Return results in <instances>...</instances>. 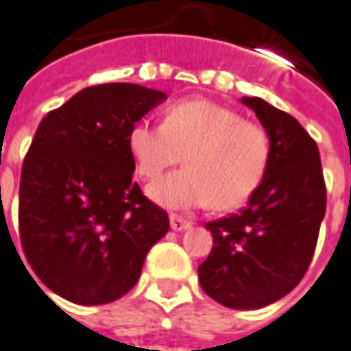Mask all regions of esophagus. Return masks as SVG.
Returning a JSON list of instances; mask_svg holds the SVG:
<instances>
[{
	"mask_svg": "<svg viewBox=\"0 0 351 351\" xmlns=\"http://www.w3.org/2000/svg\"><path fill=\"white\" fill-rule=\"evenodd\" d=\"M189 226H191V221H186L180 215H171V228L175 232H182V230L189 228Z\"/></svg>",
	"mask_w": 351,
	"mask_h": 351,
	"instance_id": "34e87169",
	"label": "esophagus"
}]
</instances>
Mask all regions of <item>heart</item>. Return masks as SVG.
Masks as SVG:
<instances>
[{
  "label": "heart",
  "mask_w": 351,
  "mask_h": 351,
  "mask_svg": "<svg viewBox=\"0 0 351 351\" xmlns=\"http://www.w3.org/2000/svg\"><path fill=\"white\" fill-rule=\"evenodd\" d=\"M128 147L140 175L149 180L186 160V169L149 187L158 204L182 211L210 202L219 210L241 206L259 186L271 156L269 136L259 123L206 99L173 104L165 123H134Z\"/></svg>",
  "instance_id": "heart-1"
}]
</instances>
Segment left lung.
Returning a JSON list of instances; mask_svg holds the SVG:
<instances>
[{"label": "left lung", "mask_w": 351, "mask_h": 351, "mask_svg": "<svg viewBox=\"0 0 351 351\" xmlns=\"http://www.w3.org/2000/svg\"><path fill=\"white\" fill-rule=\"evenodd\" d=\"M241 103L269 134V165L239 213L206 223L213 247L199 282L223 306L258 309L291 293L307 272L326 213V184L317 143L300 123L263 99Z\"/></svg>", "instance_id": "left-lung-1"}]
</instances>
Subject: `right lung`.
I'll list each match as a JSON object with an SVG mask.
<instances>
[{"mask_svg": "<svg viewBox=\"0 0 351 351\" xmlns=\"http://www.w3.org/2000/svg\"><path fill=\"white\" fill-rule=\"evenodd\" d=\"M164 99L140 84H97L36 128L21 167L20 239L40 282L66 300L101 306L121 298L169 230L167 211L132 182L128 147L134 123Z\"/></svg>", "mask_w": 351, "mask_h": 351, "instance_id": "right-lung-1", "label": "right lung"}]
</instances>
